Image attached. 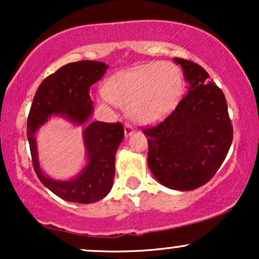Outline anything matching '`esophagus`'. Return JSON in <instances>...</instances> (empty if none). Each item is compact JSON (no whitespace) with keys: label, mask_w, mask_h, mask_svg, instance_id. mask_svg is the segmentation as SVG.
<instances>
[{"label":"esophagus","mask_w":259,"mask_h":259,"mask_svg":"<svg viewBox=\"0 0 259 259\" xmlns=\"http://www.w3.org/2000/svg\"><path fill=\"white\" fill-rule=\"evenodd\" d=\"M134 132H135V130H134L133 125H130V124L126 123L125 126H124V134H125V138H129V136H132Z\"/></svg>","instance_id":"obj_1"}]
</instances>
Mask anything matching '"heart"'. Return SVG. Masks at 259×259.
Wrapping results in <instances>:
<instances>
[{
	"label": "heart",
	"mask_w": 259,
	"mask_h": 259,
	"mask_svg": "<svg viewBox=\"0 0 259 259\" xmlns=\"http://www.w3.org/2000/svg\"><path fill=\"white\" fill-rule=\"evenodd\" d=\"M105 100L126 108L133 120L150 124L162 119L179 103L184 78L177 65L148 63L111 76L103 88Z\"/></svg>",
	"instance_id": "1"
}]
</instances>
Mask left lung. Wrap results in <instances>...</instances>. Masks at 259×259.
<instances>
[{"label": "left lung", "instance_id": "left-lung-1", "mask_svg": "<svg viewBox=\"0 0 259 259\" xmlns=\"http://www.w3.org/2000/svg\"><path fill=\"white\" fill-rule=\"evenodd\" d=\"M189 82L187 94L158 125L144 130L148 168L159 184L191 191L208 183L221 168L233 142L224 94L203 68L174 58Z\"/></svg>", "mask_w": 259, "mask_h": 259}]
</instances>
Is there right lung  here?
Segmentation results:
<instances>
[{
	"mask_svg": "<svg viewBox=\"0 0 259 259\" xmlns=\"http://www.w3.org/2000/svg\"><path fill=\"white\" fill-rule=\"evenodd\" d=\"M107 68L106 63L96 61L65 64L41 82L32 100L28 118L32 165L38 180L65 201L94 203L106 197L113 186L115 153L124 138V127L120 123H90L94 113L90 88L105 75ZM52 116L85 125L83 141L87 164L72 180H52L44 174L38 162L36 134Z\"/></svg>",
	"mask_w": 259,
	"mask_h": 259,
	"instance_id": "1",
	"label": "right lung"
}]
</instances>
